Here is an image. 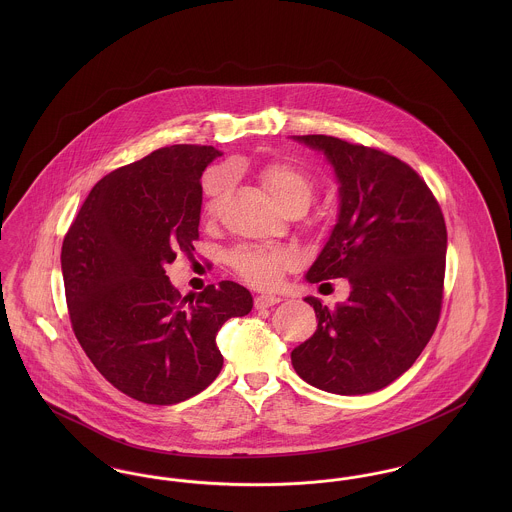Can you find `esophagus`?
<instances>
[{
  "label": "esophagus",
  "instance_id": "esophagus-1",
  "mask_svg": "<svg viewBox=\"0 0 512 512\" xmlns=\"http://www.w3.org/2000/svg\"><path fill=\"white\" fill-rule=\"evenodd\" d=\"M276 303H280V297H276V295H257L255 297V309H267Z\"/></svg>",
  "mask_w": 512,
  "mask_h": 512
}]
</instances>
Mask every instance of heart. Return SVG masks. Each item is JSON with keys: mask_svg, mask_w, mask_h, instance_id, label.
Masks as SVG:
<instances>
[{"mask_svg": "<svg viewBox=\"0 0 512 512\" xmlns=\"http://www.w3.org/2000/svg\"><path fill=\"white\" fill-rule=\"evenodd\" d=\"M259 178L270 197L288 213L293 209L305 211L315 195V180L311 174L295 167L290 161L274 159L268 161L261 171ZM224 197V188L213 184L207 190L203 213L207 219H215L219 213L220 203ZM295 255L290 249H267L257 245L238 247L230 255V267L244 280L245 284L270 290L276 288L282 280V274L293 267Z\"/></svg>", "mask_w": 512, "mask_h": 512, "instance_id": "heart-1", "label": "heart"}]
</instances>
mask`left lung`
Wrapping results in <instances>:
<instances>
[{
    "label": "left lung",
    "mask_w": 512,
    "mask_h": 512,
    "mask_svg": "<svg viewBox=\"0 0 512 512\" xmlns=\"http://www.w3.org/2000/svg\"><path fill=\"white\" fill-rule=\"evenodd\" d=\"M322 149L341 188L340 219L307 280L347 278L349 299L318 318L313 338L292 351L295 372L318 390H382L413 366L438 326L447 230L420 174L378 147L324 134L293 136Z\"/></svg>",
    "instance_id": "1"
}]
</instances>
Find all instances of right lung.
Instances as JSON below:
<instances>
[{
	"mask_svg": "<svg viewBox=\"0 0 512 512\" xmlns=\"http://www.w3.org/2000/svg\"><path fill=\"white\" fill-rule=\"evenodd\" d=\"M213 146L159 147L103 176L61 247L74 336L101 376L147 405L205 390L222 368L217 334L253 297L222 280L180 295L165 267L199 240L201 174Z\"/></svg>",
	"mask_w": 512,
	"mask_h": 512,
	"instance_id": "add662e5",
	"label": "right lung"
}]
</instances>
